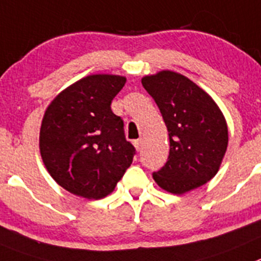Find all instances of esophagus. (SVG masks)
<instances>
[{
	"instance_id": "obj_1",
	"label": "esophagus",
	"mask_w": 261,
	"mask_h": 261,
	"mask_svg": "<svg viewBox=\"0 0 261 261\" xmlns=\"http://www.w3.org/2000/svg\"><path fill=\"white\" fill-rule=\"evenodd\" d=\"M142 144H143V139H138V140H134V145H135L136 151L139 152L142 149Z\"/></svg>"
}]
</instances>
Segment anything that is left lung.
I'll return each instance as SVG.
<instances>
[{
  "mask_svg": "<svg viewBox=\"0 0 261 261\" xmlns=\"http://www.w3.org/2000/svg\"><path fill=\"white\" fill-rule=\"evenodd\" d=\"M142 84L159 107L169 133L168 161L153 179L171 194H185L212 179L227 148V126L210 95L183 75L161 71Z\"/></svg>",
  "mask_w": 261,
  "mask_h": 261,
  "instance_id": "left-lung-1",
  "label": "left lung"
}]
</instances>
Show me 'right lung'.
<instances>
[{"instance_id":"right-lung-1","label":"right lung","mask_w":261,"mask_h":261,"mask_svg":"<svg viewBox=\"0 0 261 261\" xmlns=\"http://www.w3.org/2000/svg\"><path fill=\"white\" fill-rule=\"evenodd\" d=\"M125 83L118 75L86 76L62 91L44 114L40 153L49 174L71 194L105 198L133 163L135 148L110 108Z\"/></svg>"}]
</instances>
